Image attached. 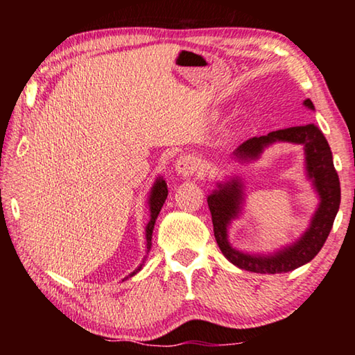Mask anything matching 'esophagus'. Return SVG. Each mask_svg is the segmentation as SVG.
Listing matches in <instances>:
<instances>
[{
	"instance_id": "esophagus-1",
	"label": "esophagus",
	"mask_w": 355,
	"mask_h": 355,
	"mask_svg": "<svg viewBox=\"0 0 355 355\" xmlns=\"http://www.w3.org/2000/svg\"><path fill=\"white\" fill-rule=\"evenodd\" d=\"M200 161L199 158H196L194 155H183L180 156L175 163V171L178 175L182 177H192L196 173L200 172Z\"/></svg>"
}]
</instances>
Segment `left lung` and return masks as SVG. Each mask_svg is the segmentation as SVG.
<instances>
[{"instance_id":"obj_1","label":"left lung","mask_w":355,"mask_h":355,"mask_svg":"<svg viewBox=\"0 0 355 355\" xmlns=\"http://www.w3.org/2000/svg\"><path fill=\"white\" fill-rule=\"evenodd\" d=\"M305 106L315 110L311 100L304 101ZM275 141H288L294 144H304L307 153V171L309 177L313 178L321 203L315 214L311 225L304 236L291 248L279 250L277 254L269 257H254L243 254L232 248L227 241V225L239 211L241 203V184L236 180H232L227 184H219V189L208 197V208L211 211L214 238L219 249L228 261L235 266L250 272L260 274H282L293 271L302 264L309 263L318 255V252L326 243L330 230H332L335 216L340 208V180L334 167L332 152L326 137L315 125L304 127H291L285 130L271 131L266 136L250 137L236 148L235 155L239 158H257L261 150Z\"/></svg>"}]
</instances>
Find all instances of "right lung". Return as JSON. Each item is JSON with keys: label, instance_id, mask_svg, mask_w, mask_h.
Here are the masks:
<instances>
[{"label": "right lung", "instance_id": "obj_1", "mask_svg": "<svg viewBox=\"0 0 355 355\" xmlns=\"http://www.w3.org/2000/svg\"><path fill=\"white\" fill-rule=\"evenodd\" d=\"M166 197H167V186H166L164 180L159 178L153 186L152 194H150V213H152L150 216H152V218H150V222L147 225V245H148L147 249H150V244H152L150 241H152L155 220H156V218H158L161 208H163V203L166 202ZM139 269H136L133 274H130V277H131V275H135L137 271H139Z\"/></svg>", "mask_w": 355, "mask_h": 355}]
</instances>
